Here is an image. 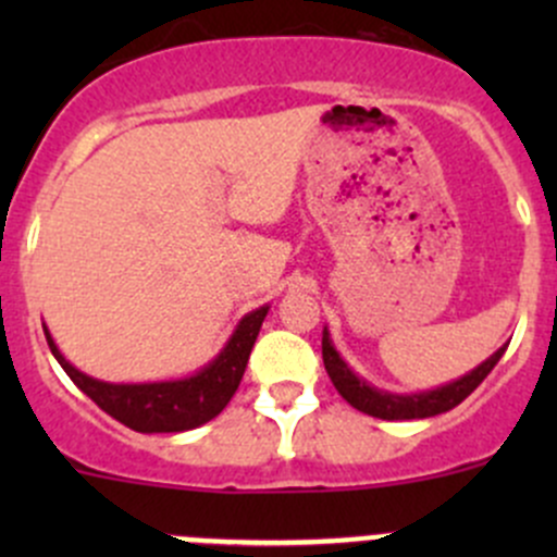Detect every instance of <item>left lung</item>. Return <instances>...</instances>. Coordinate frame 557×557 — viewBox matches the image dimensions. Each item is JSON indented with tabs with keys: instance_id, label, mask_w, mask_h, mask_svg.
Wrapping results in <instances>:
<instances>
[{
	"instance_id": "1",
	"label": "left lung",
	"mask_w": 557,
	"mask_h": 557,
	"mask_svg": "<svg viewBox=\"0 0 557 557\" xmlns=\"http://www.w3.org/2000/svg\"><path fill=\"white\" fill-rule=\"evenodd\" d=\"M504 350H507V345L498 347L487 361H482L480 367L471 369L469 374H463V377L453 380V383L447 385L434 387V391L391 393L380 391V387L369 385L367 380L358 377V374L347 367L345 358L336 352L329 329H323V363L331 383H334L339 396L345 398L350 407H356L358 412L372 414V418L380 420H423L442 412H450L453 407H458L466 396H471V391L491 374V369L496 367L498 358L504 356Z\"/></svg>"
}]
</instances>
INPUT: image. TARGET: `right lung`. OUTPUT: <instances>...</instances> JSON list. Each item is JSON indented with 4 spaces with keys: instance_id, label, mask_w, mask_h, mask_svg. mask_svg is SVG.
<instances>
[{
    "instance_id": "1",
    "label": "right lung",
    "mask_w": 557,
    "mask_h": 557,
    "mask_svg": "<svg viewBox=\"0 0 557 557\" xmlns=\"http://www.w3.org/2000/svg\"><path fill=\"white\" fill-rule=\"evenodd\" d=\"M267 312L269 305L247 312L223 350L199 372L190 377L161 380V383H104V380L88 377L61 356L50 331L45 325L42 329L50 352L61 363V369L110 418L139 434H177V431L199 429L207 420L221 414L223 407L232 401Z\"/></svg>"
}]
</instances>
